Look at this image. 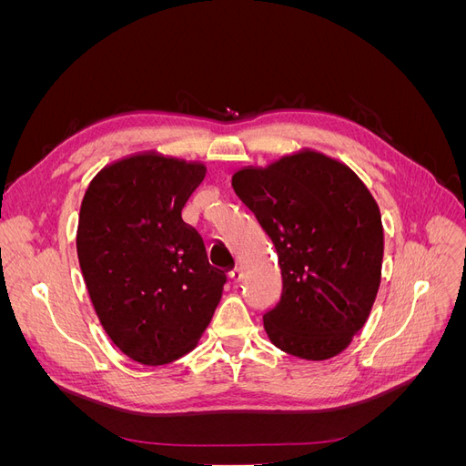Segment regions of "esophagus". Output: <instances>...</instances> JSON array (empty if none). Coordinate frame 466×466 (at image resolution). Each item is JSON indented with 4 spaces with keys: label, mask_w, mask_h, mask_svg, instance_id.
I'll list each match as a JSON object with an SVG mask.
<instances>
[{
    "label": "esophagus",
    "mask_w": 466,
    "mask_h": 466,
    "mask_svg": "<svg viewBox=\"0 0 466 466\" xmlns=\"http://www.w3.org/2000/svg\"><path fill=\"white\" fill-rule=\"evenodd\" d=\"M231 278H233V281H243V278H245V268L237 266L235 270L231 272Z\"/></svg>",
    "instance_id": "esophagus-1"
}]
</instances>
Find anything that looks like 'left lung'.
Here are the masks:
<instances>
[{
  "mask_svg": "<svg viewBox=\"0 0 466 466\" xmlns=\"http://www.w3.org/2000/svg\"><path fill=\"white\" fill-rule=\"evenodd\" d=\"M231 187L278 252L284 289L264 315L270 342L313 361L340 354L380 284L383 225L373 196L350 167L311 149L245 167Z\"/></svg>",
  "mask_w": 466,
  "mask_h": 466,
  "instance_id": "obj_1",
  "label": "left lung"
}]
</instances>
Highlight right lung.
<instances>
[{
  "instance_id": "obj_1",
  "label": "right lung",
  "mask_w": 466,
  "mask_h": 466,
  "mask_svg": "<svg viewBox=\"0 0 466 466\" xmlns=\"http://www.w3.org/2000/svg\"><path fill=\"white\" fill-rule=\"evenodd\" d=\"M204 177L202 163L142 153L106 165L83 196L77 258L95 313L144 365L194 350L221 299L225 274L182 221Z\"/></svg>"
}]
</instances>
